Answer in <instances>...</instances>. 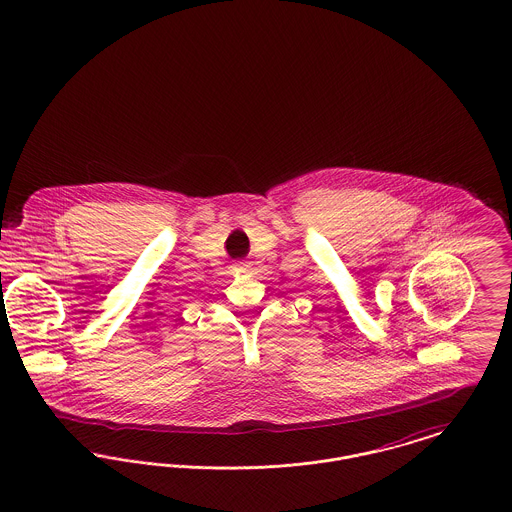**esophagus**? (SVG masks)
<instances>
[{"label": "esophagus", "mask_w": 512, "mask_h": 512, "mask_svg": "<svg viewBox=\"0 0 512 512\" xmlns=\"http://www.w3.org/2000/svg\"><path fill=\"white\" fill-rule=\"evenodd\" d=\"M249 265H251V263H247V261H238V263H234V271L247 272L249 271Z\"/></svg>", "instance_id": "obj_1"}]
</instances>
